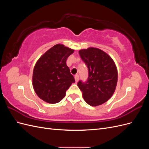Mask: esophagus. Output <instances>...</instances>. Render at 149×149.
Here are the masks:
<instances>
[{
    "label": "esophagus",
    "mask_w": 149,
    "mask_h": 149,
    "mask_svg": "<svg viewBox=\"0 0 149 149\" xmlns=\"http://www.w3.org/2000/svg\"><path fill=\"white\" fill-rule=\"evenodd\" d=\"M74 79H75L76 82H78V80H79V75L78 74H76L74 76Z\"/></svg>",
    "instance_id": "34e87169"
}]
</instances>
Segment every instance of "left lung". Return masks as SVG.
Here are the masks:
<instances>
[{
    "instance_id": "8db88e82",
    "label": "left lung",
    "mask_w": 149,
    "mask_h": 149,
    "mask_svg": "<svg viewBox=\"0 0 149 149\" xmlns=\"http://www.w3.org/2000/svg\"><path fill=\"white\" fill-rule=\"evenodd\" d=\"M79 53L88 66L89 76L86 83L79 81L78 86L89 105H101L112 97L116 88L118 73L115 62L97 48L80 49Z\"/></svg>"
}]
</instances>
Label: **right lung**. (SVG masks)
<instances>
[{
    "label": "right lung",
    "instance_id": "add662e5",
    "mask_svg": "<svg viewBox=\"0 0 149 149\" xmlns=\"http://www.w3.org/2000/svg\"><path fill=\"white\" fill-rule=\"evenodd\" d=\"M74 49L56 44L40 57L33 68L32 84L37 95L46 102H59L66 91L75 82L66 65L67 58Z\"/></svg>",
    "mask_w": 149,
    "mask_h": 149
}]
</instances>
